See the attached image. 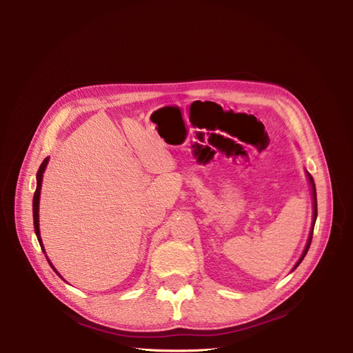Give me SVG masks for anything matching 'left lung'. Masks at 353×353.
<instances>
[{
	"label": "left lung",
	"mask_w": 353,
	"mask_h": 353,
	"mask_svg": "<svg viewBox=\"0 0 353 353\" xmlns=\"http://www.w3.org/2000/svg\"><path fill=\"white\" fill-rule=\"evenodd\" d=\"M309 181H311V185H312V196H314V225H315V219H316V191H315V184H314V181H312L311 175H309ZM312 234H314V227H312L311 237H309V240H307V244H306V248H305V252H303V254H302V258L299 259V262H297V265L294 266V268H297L299 263H301V262L303 261L305 256H306V253H307V250H309V245H311V241H312Z\"/></svg>",
	"instance_id": "8db88e82"
}]
</instances>
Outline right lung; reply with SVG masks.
<instances>
[{"mask_svg":"<svg viewBox=\"0 0 353 353\" xmlns=\"http://www.w3.org/2000/svg\"><path fill=\"white\" fill-rule=\"evenodd\" d=\"M48 163V159H46L44 162L41 163L39 166V170L37 174V190H35V194H34V227H35V232H37V237H38V241L41 244V249L44 250V248H42V243H41V236H39V215H38V210H39V191H41V183H42V174H44L46 170V166ZM50 263V261H48ZM51 265V263H50ZM52 266V265H51Z\"/></svg>","mask_w":353,"mask_h":353,"instance_id":"right-lung-1","label":"right lung"}]
</instances>
